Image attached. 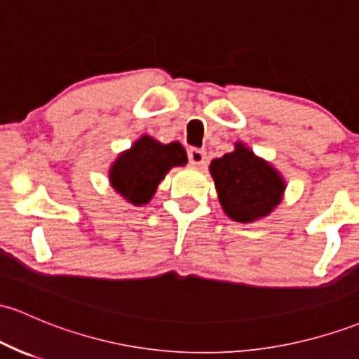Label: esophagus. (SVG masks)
Masks as SVG:
<instances>
[{
  "mask_svg": "<svg viewBox=\"0 0 359 359\" xmlns=\"http://www.w3.org/2000/svg\"><path fill=\"white\" fill-rule=\"evenodd\" d=\"M187 156H189V161L194 165H203L204 161H206V151H203V149L199 148H189Z\"/></svg>",
  "mask_w": 359,
  "mask_h": 359,
  "instance_id": "34e87169",
  "label": "esophagus"
}]
</instances>
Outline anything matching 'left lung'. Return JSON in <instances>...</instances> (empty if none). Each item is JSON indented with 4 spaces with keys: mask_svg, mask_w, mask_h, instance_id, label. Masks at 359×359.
<instances>
[{
    "mask_svg": "<svg viewBox=\"0 0 359 359\" xmlns=\"http://www.w3.org/2000/svg\"><path fill=\"white\" fill-rule=\"evenodd\" d=\"M218 199L228 218L250 223L269 215L281 203L286 184L276 168L259 158L245 144L211 161Z\"/></svg>",
    "mask_w": 359,
    "mask_h": 359,
    "instance_id": "obj_1",
    "label": "left lung"
}]
</instances>
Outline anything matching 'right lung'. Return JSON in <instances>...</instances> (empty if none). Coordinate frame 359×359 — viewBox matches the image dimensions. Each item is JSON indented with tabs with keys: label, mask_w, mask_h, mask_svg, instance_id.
<instances>
[{
	"label": "right lung",
	"mask_w": 359,
	"mask_h": 359,
	"mask_svg": "<svg viewBox=\"0 0 359 359\" xmlns=\"http://www.w3.org/2000/svg\"><path fill=\"white\" fill-rule=\"evenodd\" d=\"M187 163L182 144H161L151 136H141L128 151L121 153L110 167V186L135 206L149 203L156 187L172 167Z\"/></svg>",
	"instance_id": "add662e5"
}]
</instances>
